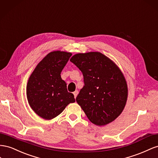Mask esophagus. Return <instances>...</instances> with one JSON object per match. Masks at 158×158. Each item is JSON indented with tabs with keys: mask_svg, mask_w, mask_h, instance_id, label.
<instances>
[{
	"mask_svg": "<svg viewBox=\"0 0 158 158\" xmlns=\"http://www.w3.org/2000/svg\"><path fill=\"white\" fill-rule=\"evenodd\" d=\"M78 93H79V91H77V90H76V91H75L73 93V94H74V97H75V98H76V97H77V96Z\"/></svg>",
	"mask_w": 158,
	"mask_h": 158,
	"instance_id": "1",
	"label": "esophagus"
}]
</instances>
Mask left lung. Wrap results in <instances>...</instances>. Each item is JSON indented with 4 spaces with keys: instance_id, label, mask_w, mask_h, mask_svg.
<instances>
[{
    "instance_id": "8db88e82",
    "label": "left lung",
    "mask_w": 158,
    "mask_h": 158,
    "mask_svg": "<svg viewBox=\"0 0 158 158\" xmlns=\"http://www.w3.org/2000/svg\"><path fill=\"white\" fill-rule=\"evenodd\" d=\"M70 61L81 71L84 78L77 102L94 124L112 123L127 101L128 86L123 72L113 61L98 52L77 53Z\"/></svg>"
}]
</instances>
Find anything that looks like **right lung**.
Here are the masks:
<instances>
[{
    "instance_id": "right-lung-1",
    "label": "right lung",
    "mask_w": 158,
    "mask_h": 158,
    "mask_svg": "<svg viewBox=\"0 0 158 158\" xmlns=\"http://www.w3.org/2000/svg\"><path fill=\"white\" fill-rule=\"evenodd\" d=\"M72 53L53 51L49 53L35 67L26 86L28 104L36 114L52 120L60 114L69 103L75 102L69 93L61 72Z\"/></svg>"
}]
</instances>
